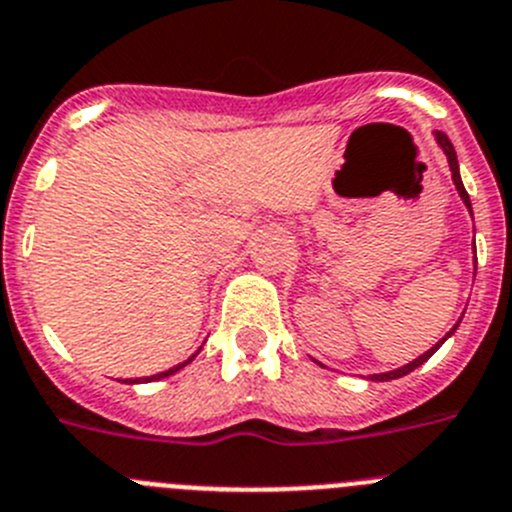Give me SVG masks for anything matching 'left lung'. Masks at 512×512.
<instances>
[{"label":"left lung","instance_id":"left-lung-1","mask_svg":"<svg viewBox=\"0 0 512 512\" xmlns=\"http://www.w3.org/2000/svg\"><path fill=\"white\" fill-rule=\"evenodd\" d=\"M436 140H439V145L444 147V153H446V158H449V168H451V178H454V186H457V191H459V196H462V201L464 204H467V209L472 211V204H469V193L464 191V186H462V178H459V163H457V153H454V145H451L449 142V137L444 135V132H436ZM459 326V324H457ZM457 326H454V329H457ZM454 329L449 331V334L446 336H451L454 334ZM444 336V339H446ZM444 339H441L439 344H436V347H431L428 349L426 354H421V357L418 359H413L411 365H405V367H398V370H393V372H382V375H372V380L375 382H385V380H398V377H403V375H408V372H413L416 370V367H421L423 362H426L428 357H431V354L436 352V349L441 347V344H444Z\"/></svg>","mask_w":512,"mask_h":512}]
</instances>
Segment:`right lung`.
I'll return each mask as SVG.
<instances>
[{
    "instance_id": "obj_1",
    "label": "right lung",
    "mask_w": 512,
    "mask_h": 512,
    "mask_svg": "<svg viewBox=\"0 0 512 512\" xmlns=\"http://www.w3.org/2000/svg\"><path fill=\"white\" fill-rule=\"evenodd\" d=\"M188 362H191V359H186V362H183V365L173 367V370H165V372H160V375H153V377H142V380H124V382H153V380H160V377H168V375H173V372H178V370H181V367H186Z\"/></svg>"
}]
</instances>
